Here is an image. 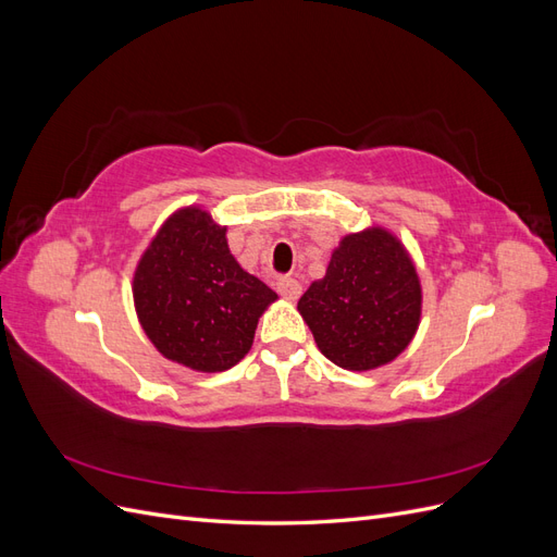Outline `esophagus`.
<instances>
[{
  "label": "esophagus",
  "instance_id": "1",
  "mask_svg": "<svg viewBox=\"0 0 557 557\" xmlns=\"http://www.w3.org/2000/svg\"><path fill=\"white\" fill-rule=\"evenodd\" d=\"M276 290L285 297V299H297L299 295H301V285H299V281H295L293 276H281L278 281H276Z\"/></svg>",
  "mask_w": 557,
  "mask_h": 557
}]
</instances>
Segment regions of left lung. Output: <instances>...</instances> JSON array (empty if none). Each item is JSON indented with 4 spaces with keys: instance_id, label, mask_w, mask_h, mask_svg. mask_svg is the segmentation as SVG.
<instances>
[{
    "instance_id": "left-lung-1",
    "label": "left lung",
    "mask_w": 557,
    "mask_h": 557,
    "mask_svg": "<svg viewBox=\"0 0 557 557\" xmlns=\"http://www.w3.org/2000/svg\"><path fill=\"white\" fill-rule=\"evenodd\" d=\"M420 281L409 252L381 227L348 234L325 278L297 301L320 352L336 367L367 372L395 360L420 320Z\"/></svg>"
}]
</instances>
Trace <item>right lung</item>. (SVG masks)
I'll list each match as a JSON object with an SVG mask.
<instances>
[{"mask_svg": "<svg viewBox=\"0 0 557 557\" xmlns=\"http://www.w3.org/2000/svg\"><path fill=\"white\" fill-rule=\"evenodd\" d=\"M227 227L197 207L176 211L134 272V307L166 360L197 372H225L252 346L258 318L276 293L244 272L227 248Z\"/></svg>", "mask_w": 557, "mask_h": 557, "instance_id": "obj_1", "label": "right lung"}]
</instances>
